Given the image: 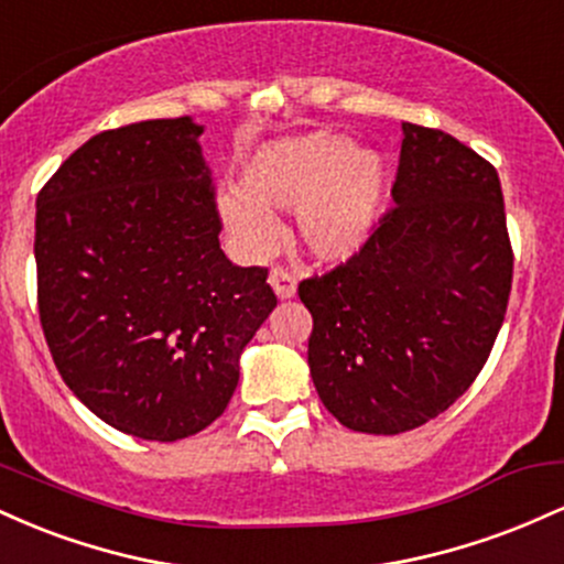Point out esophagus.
Segmentation results:
<instances>
[{"instance_id":"esophagus-1","label":"esophagus","mask_w":564,"mask_h":564,"mask_svg":"<svg viewBox=\"0 0 564 564\" xmlns=\"http://www.w3.org/2000/svg\"><path fill=\"white\" fill-rule=\"evenodd\" d=\"M268 283H270V289L275 291L278 300H291V296L296 294V278L291 275V273H286V270H283V268L270 270Z\"/></svg>"}]
</instances>
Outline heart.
<instances>
[{
  "instance_id": "obj_1",
  "label": "heart",
  "mask_w": 564,
  "mask_h": 564,
  "mask_svg": "<svg viewBox=\"0 0 564 564\" xmlns=\"http://www.w3.org/2000/svg\"><path fill=\"white\" fill-rule=\"evenodd\" d=\"M387 193L384 153L318 129L262 145L243 164L241 187L219 193L217 206L246 254H264L281 236L270 209H296L304 249L323 262H345L379 228Z\"/></svg>"
}]
</instances>
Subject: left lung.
<instances>
[{"label": "left lung", "mask_w": 564, "mask_h": 564, "mask_svg": "<svg viewBox=\"0 0 564 564\" xmlns=\"http://www.w3.org/2000/svg\"><path fill=\"white\" fill-rule=\"evenodd\" d=\"M392 200L352 260L300 283L315 390L368 435L416 430L469 390L514 262L498 174L451 134L403 121Z\"/></svg>", "instance_id": "obj_1"}]
</instances>
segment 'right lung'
<instances>
[{"label": "right lung", "mask_w": 564, "mask_h": 564, "mask_svg": "<svg viewBox=\"0 0 564 564\" xmlns=\"http://www.w3.org/2000/svg\"><path fill=\"white\" fill-rule=\"evenodd\" d=\"M204 124L191 116L95 134L36 198L39 318L95 416L140 440L206 430L278 304L264 268L219 249Z\"/></svg>", "instance_id": "1"}]
</instances>
